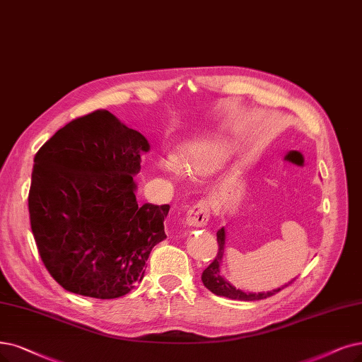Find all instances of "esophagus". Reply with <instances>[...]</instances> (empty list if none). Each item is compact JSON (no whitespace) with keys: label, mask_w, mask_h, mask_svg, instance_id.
<instances>
[{"label":"esophagus","mask_w":362,"mask_h":362,"mask_svg":"<svg viewBox=\"0 0 362 362\" xmlns=\"http://www.w3.org/2000/svg\"><path fill=\"white\" fill-rule=\"evenodd\" d=\"M210 219V209L204 199H199L198 203H195L188 213H186V225L195 226V228H203L204 225H207Z\"/></svg>","instance_id":"obj_1"}]
</instances>
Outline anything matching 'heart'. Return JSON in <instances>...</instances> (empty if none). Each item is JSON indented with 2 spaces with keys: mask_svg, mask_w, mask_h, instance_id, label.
Masks as SVG:
<instances>
[{
  "mask_svg": "<svg viewBox=\"0 0 362 362\" xmlns=\"http://www.w3.org/2000/svg\"><path fill=\"white\" fill-rule=\"evenodd\" d=\"M231 147L219 140L199 141L191 146L183 155V168L194 174H209L221 168L226 160L231 158ZM160 167L171 177H177L180 174V165L174 158H164L160 160Z\"/></svg>",
  "mask_w": 362,
  "mask_h": 362,
  "instance_id": "b5f03b06",
  "label": "heart"
}]
</instances>
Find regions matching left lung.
Wrapping results in <instances>:
<instances>
[{
	"label": "left lung",
	"instance_id": "1",
	"mask_svg": "<svg viewBox=\"0 0 362 362\" xmlns=\"http://www.w3.org/2000/svg\"><path fill=\"white\" fill-rule=\"evenodd\" d=\"M218 253L215 259L211 261V264L207 267V269L203 272L202 280L204 286L211 291L213 293H216V296L221 297H226V298H231V300H240V301H255V300H264V298H269L274 293H277L279 291H282L285 286H288L289 284H292L293 280L282 288H277L269 292H245V291H240L237 288H234L230 282H226V280L221 276V264H222V258H223V250H225V230L221 228L218 233Z\"/></svg>",
	"mask_w": 362,
	"mask_h": 362
}]
</instances>
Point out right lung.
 Here are the masks:
<instances>
[{
  "mask_svg": "<svg viewBox=\"0 0 362 362\" xmlns=\"http://www.w3.org/2000/svg\"><path fill=\"white\" fill-rule=\"evenodd\" d=\"M144 136L107 110L77 117L34 158L28 209L50 276L78 296L110 300L136 288L170 206L139 204L134 176Z\"/></svg>",
  "mask_w": 362,
  "mask_h": 362,
  "instance_id": "obj_1",
  "label": "right lung"
}]
</instances>
